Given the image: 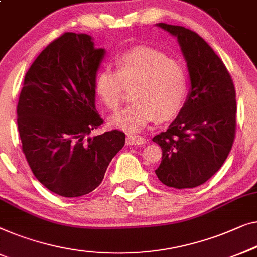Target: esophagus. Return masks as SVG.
Instances as JSON below:
<instances>
[{
  "mask_svg": "<svg viewBox=\"0 0 257 257\" xmlns=\"http://www.w3.org/2000/svg\"><path fill=\"white\" fill-rule=\"evenodd\" d=\"M145 143H146V139L144 137L132 135L126 137V144L127 145H144Z\"/></svg>",
  "mask_w": 257,
  "mask_h": 257,
  "instance_id": "34e87169",
  "label": "esophagus"
}]
</instances>
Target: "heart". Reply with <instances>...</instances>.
<instances>
[{"label": "heart", "instance_id": "1", "mask_svg": "<svg viewBox=\"0 0 257 257\" xmlns=\"http://www.w3.org/2000/svg\"><path fill=\"white\" fill-rule=\"evenodd\" d=\"M117 70L104 68L96 77V91L111 111L119 109L126 88L132 91L131 105L110 118L112 127L138 133L155 119L176 117L184 105L189 87L183 66L163 52L137 47L121 54Z\"/></svg>", "mask_w": 257, "mask_h": 257}]
</instances>
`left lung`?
Instances as JSON below:
<instances>
[{
  "label": "left lung",
  "mask_w": 257,
  "mask_h": 257,
  "mask_svg": "<svg viewBox=\"0 0 257 257\" xmlns=\"http://www.w3.org/2000/svg\"><path fill=\"white\" fill-rule=\"evenodd\" d=\"M177 37L187 60L191 91L184 106L153 141L162 148L156 176L167 187L204 184L221 168L232 150L236 128L235 88L224 62L195 31L159 23Z\"/></svg>",
  "instance_id": "1"
}]
</instances>
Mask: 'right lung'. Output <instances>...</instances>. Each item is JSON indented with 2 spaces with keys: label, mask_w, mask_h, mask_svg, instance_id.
<instances>
[{
  "label": "right lung",
  "mask_w": 257,
  "mask_h": 257,
  "mask_svg": "<svg viewBox=\"0 0 257 257\" xmlns=\"http://www.w3.org/2000/svg\"><path fill=\"white\" fill-rule=\"evenodd\" d=\"M104 54L90 36L65 32L25 74L17 104L22 151L37 180L59 196L95 190L125 145L119 130L89 137L104 122L95 107L96 73Z\"/></svg>",
  "instance_id": "right-lung-1"
}]
</instances>
